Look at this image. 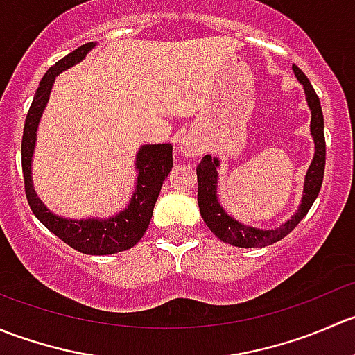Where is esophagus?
<instances>
[{
	"instance_id": "obj_1",
	"label": "esophagus",
	"mask_w": 355,
	"mask_h": 355,
	"mask_svg": "<svg viewBox=\"0 0 355 355\" xmlns=\"http://www.w3.org/2000/svg\"><path fill=\"white\" fill-rule=\"evenodd\" d=\"M180 149H182V153H184V155L189 156V157H198L200 155V146L194 141V139H191V137L182 139Z\"/></svg>"
}]
</instances>
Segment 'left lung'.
Here are the masks:
<instances>
[{"label":"left lung","mask_w":355,"mask_h":355,"mask_svg":"<svg viewBox=\"0 0 355 355\" xmlns=\"http://www.w3.org/2000/svg\"><path fill=\"white\" fill-rule=\"evenodd\" d=\"M293 73H295L297 80L304 85V92H306V101L311 110V135L314 139V157L311 163L309 170L306 173V180H304V194L300 206L297 213L285 221L280 228L275 230H261V228L249 227V225L239 223L232 216L225 213L221 204L218 202L216 185H218V170L220 161L216 157H211L206 155L198 164V202L200 216H202L204 223L207 225L211 232L216 235L220 241L227 242L235 247H264L271 245L275 242L282 241L287 237L290 232L300 223L307 211L311 209L313 202L316 200L320 194L321 184H323L324 175V163H327V144H324V120L323 111H321V103L318 94L314 92L313 85H311L309 78L304 75V71L299 67L292 65Z\"/></svg>","instance_id":"obj_1"}]
</instances>
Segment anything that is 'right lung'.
Wrapping results in <instances>:
<instances>
[{
    "label": "right lung",
    "instance_id": "obj_1",
    "mask_svg": "<svg viewBox=\"0 0 355 355\" xmlns=\"http://www.w3.org/2000/svg\"><path fill=\"white\" fill-rule=\"evenodd\" d=\"M96 46V42H87L75 51L68 53L65 58L56 62L55 65L46 71L39 87L35 91L32 105L28 108L27 118L24 125L22 135V171L25 182V196H27L28 206L39 221L48 228L49 232L62 239L65 244L73 247L75 250L91 256H106V254L121 252L134 247L146 234L151 221L153 209L159 196L163 180L170 173L173 166V146L171 144H146L139 149L135 157V170L139 171L137 184H135L134 196L130 202L116 216L108 220L99 218H89V220H67V218L56 216L37 198L32 185L31 166L32 155H34L35 134L37 125L42 116L46 105H48L49 92L55 84L56 75L62 73L67 68L73 67L75 63L82 62L89 51Z\"/></svg>",
    "mask_w": 355,
    "mask_h": 355
}]
</instances>
